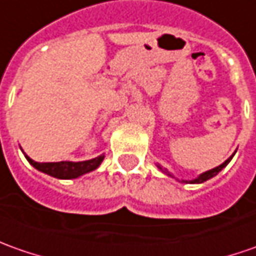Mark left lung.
<instances>
[{"mask_svg":"<svg viewBox=\"0 0 256 256\" xmlns=\"http://www.w3.org/2000/svg\"><path fill=\"white\" fill-rule=\"evenodd\" d=\"M232 156H231L230 158H226V160H225L224 163L221 164V166H218V167H216V168H212V170H208V172H202V174H200L197 178H194V180H191V181H186V182H191V184H196V182H197V184H200V182H204V181H207V180H210V178H212V177H216V174L221 172V170L224 168L225 166H226V164L231 162ZM157 167H158V168H160V170H162V172H163L164 174H167V176H172L170 172H167V168H163V167H160V166H157Z\"/></svg>","mask_w":256,"mask_h":256,"instance_id":"8db88e82","label":"left lung"}]
</instances>
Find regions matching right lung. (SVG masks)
<instances>
[{"label": "right lung", "instance_id": "add662e5", "mask_svg": "<svg viewBox=\"0 0 256 256\" xmlns=\"http://www.w3.org/2000/svg\"><path fill=\"white\" fill-rule=\"evenodd\" d=\"M26 160L40 172L49 174L55 178H60V180H70V178H76L80 177L86 172H90L93 170H96L100 163L103 162L104 156L102 154L96 158L92 160H86V162H58V163H38L34 162L32 158H30L28 156L25 154Z\"/></svg>", "mask_w": 256, "mask_h": 256}]
</instances>
